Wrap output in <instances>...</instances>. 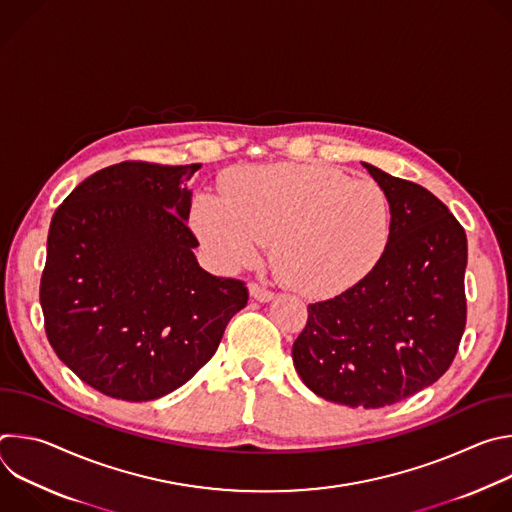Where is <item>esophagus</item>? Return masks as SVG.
<instances>
[{
  "instance_id": "obj_1",
  "label": "esophagus",
  "mask_w": 512,
  "mask_h": 512,
  "mask_svg": "<svg viewBox=\"0 0 512 512\" xmlns=\"http://www.w3.org/2000/svg\"><path fill=\"white\" fill-rule=\"evenodd\" d=\"M249 294H251V298L253 300H257V302H271L273 300V291L271 289H267L265 285H261V283H249Z\"/></svg>"
}]
</instances>
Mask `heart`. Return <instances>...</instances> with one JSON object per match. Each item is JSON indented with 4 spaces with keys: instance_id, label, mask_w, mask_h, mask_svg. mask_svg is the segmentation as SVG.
<instances>
[{
    "instance_id": "heart-1",
    "label": "heart",
    "mask_w": 512,
    "mask_h": 512,
    "mask_svg": "<svg viewBox=\"0 0 512 512\" xmlns=\"http://www.w3.org/2000/svg\"><path fill=\"white\" fill-rule=\"evenodd\" d=\"M192 225L221 263L249 265L271 243L273 271L287 287L334 296L383 257L391 208L373 180L322 164H277L233 172L225 200L196 196Z\"/></svg>"
}]
</instances>
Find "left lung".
Masks as SVG:
<instances>
[{"label":"left lung","instance_id":"8db88e82","mask_svg":"<svg viewBox=\"0 0 512 512\" xmlns=\"http://www.w3.org/2000/svg\"><path fill=\"white\" fill-rule=\"evenodd\" d=\"M362 166L389 200L385 253L340 296L308 306L291 358L322 399L379 409L450 369L466 328L468 243L456 216L429 190Z\"/></svg>","mask_w":512,"mask_h":512}]
</instances>
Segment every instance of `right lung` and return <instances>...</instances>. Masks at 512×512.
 <instances>
[{
  "label": "right lung",
  "instance_id": "1",
  "mask_svg": "<svg viewBox=\"0 0 512 512\" xmlns=\"http://www.w3.org/2000/svg\"><path fill=\"white\" fill-rule=\"evenodd\" d=\"M196 170L121 162L81 182L52 216L40 279L46 336L107 397L137 403L176 391L247 306L243 281L210 275L192 253Z\"/></svg>",
  "mask_w": 512,
  "mask_h": 512
}]
</instances>
